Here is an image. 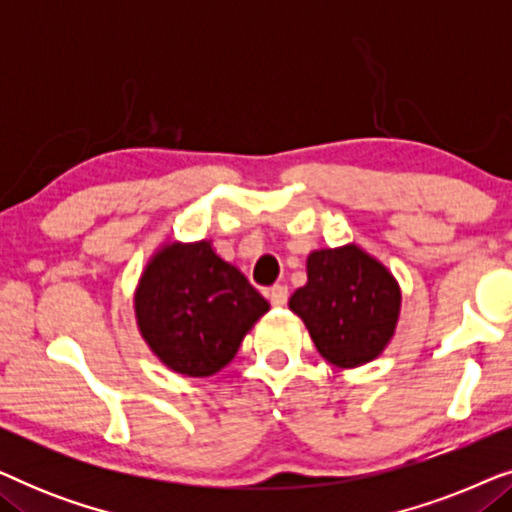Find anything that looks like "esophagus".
<instances>
[{
    "instance_id": "1",
    "label": "esophagus",
    "mask_w": 512,
    "mask_h": 512,
    "mask_svg": "<svg viewBox=\"0 0 512 512\" xmlns=\"http://www.w3.org/2000/svg\"><path fill=\"white\" fill-rule=\"evenodd\" d=\"M268 296H270V303H272V305H275V307H284L286 300H289V289H286L284 284H275V286H272V289H270Z\"/></svg>"
}]
</instances>
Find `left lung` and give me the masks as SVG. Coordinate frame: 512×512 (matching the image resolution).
<instances>
[{
	"mask_svg": "<svg viewBox=\"0 0 512 512\" xmlns=\"http://www.w3.org/2000/svg\"><path fill=\"white\" fill-rule=\"evenodd\" d=\"M401 300V286L387 265L349 242L307 256V284L289 298V310L303 319L328 363L359 368L394 338Z\"/></svg>",
	"mask_w": 512,
	"mask_h": 512,
	"instance_id": "1",
	"label": "left lung"
}]
</instances>
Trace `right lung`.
Instances as JSON below:
<instances>
[{
    "mask_svg": "<svg viewBox=\"0 0 512 512\" xmlns=\"http://www.w3.org/2000/svg\"><path fill=\"white\" fill-rule=\"evenodd\" d=\"M135 321L153 356L186 377L216 375L270 310L212 240L163 242L139 275Z\"/></svg>",
    "mask_w": 512,
    "mask_h": 512,
    "instance_id": "obj_1",
    "label": "right lung"
}]
</instances>
